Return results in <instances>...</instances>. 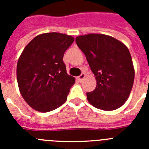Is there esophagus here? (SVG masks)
<instances>
[{
	"label": "esophagus",
	"mask_w": 149,
	"mask_h": 149,
	"mask_svg": "<svg viewBox=\"0 0 149 149\" xmlns=\"http://www.w3.org/2000/svg\"><path fill=\"white\" fill-rule=\"evenodd\" d=\"M85 76H86V75H85V74L82 73V74H81V75H80V76H79V77H78V80H79V81H81V82H82L83 80H84V79L85 78Z\"/></svg>",
	"instance_id": "esophagus-1"
}]
</instances>
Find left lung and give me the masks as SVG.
Returning <instances> with one entry per match:
<instances>
[{
    "mask_svg": "<svg viewBox=\"0 0 149 149\" xmlns=\"http://www.w3.org/2000/svg\"><path fill=\"white\" fill-rule=\"evenodd\" d=\"M75 42L97 82L95 89L86 93L88 101L100 110L119 108L128 98L135 75L129 50L122 42L104 34L79 36Z\"/></svg>",
    "mask_w": 149,
    "mask_h": 149,
    "instance_id": "obj_1",
    "label": "left lung"
}]
</instances>
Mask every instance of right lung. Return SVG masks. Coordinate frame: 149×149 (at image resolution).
Here are the masks:
<instances>
[{
  "label": "right lung",
  "instance_id": "right-lung-1",
  "mask_svg": "<svg viewBox=\"0 0 149 149\" xmlns=\"http://www.w3.org/2000/svg\"><path fill=\"white\" fill-rule=\"evenodd\" d=\"M71 36L46 33L27 45L17 63V81L24 101L47 113L65 103L75 78L68 75L63 55L73 43Z\"/></svg>",
  "mask_w": 149,
  "mask_h": 149
}]
</instances>
